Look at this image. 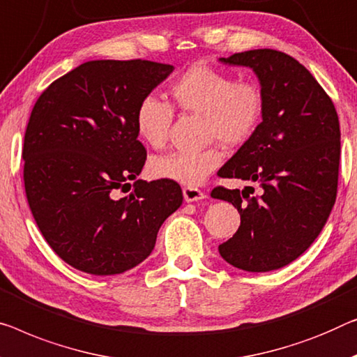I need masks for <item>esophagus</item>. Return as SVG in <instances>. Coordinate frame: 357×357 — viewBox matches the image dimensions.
<instances>
[{
  "mask_svg": "<svg viewBox=\"0 0 357 357\" xmlns=\"http://www.w3.org/2000/svg\"><path fill=\"white\" fill-rule=\"evenodd\" d=\"M183 194H184L185 202H197V200H202V199H205V197H206L204 190L192 188V185H188V188H184Z\"/></svg>",
  "mask_w": 357,
  "mask_h": 357,
  "instance_id": "obj_1",
  "label": "esophagus"
}]
</instances>
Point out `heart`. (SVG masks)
I'll use <instances>...</instances> for the list:
<instances>
[{"label":"heart","mask_w":357,"mask_h":357,"mask_svg":"<svg viewBox=\"0 0 357 357\" xmlns=\"http://www.w3.org/2000/svg\"><path fill=\"white\" fill-rule=\"evenodd\" d=\"M169 98L179 110L202 116L205 139L241 147L253 139L264 115V91L255 78H237L208 63L197 62L169 83ZM173 109L155 96H146L135 112L139 139L152 149L168 142ZM222 163L218 146L199 151H176L153 157L149 172L153 178L172 179L185 185L200 184Z\"/></svg>","instance_id":"b5f03b06"}]
</instances>
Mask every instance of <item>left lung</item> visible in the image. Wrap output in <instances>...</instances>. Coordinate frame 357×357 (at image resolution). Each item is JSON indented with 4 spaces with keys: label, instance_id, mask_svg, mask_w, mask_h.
<instances>
[{
    "label": "left lung",
    "instance_id": "1",
    "mask_svg": "<svg viewBox=\"0 0 357 357\" xmlns=\"http://www.w3.org/2000/svg\"><path fill=\"white\" fill-rule=\"evenodd\" d=\"M220 61L253 68L266 105L253 139L218 172L248 183L243 190H211L241 213L237 232L218 250L238 269L268 273L305 253L331 215L338 185V115L311 72L285 52L252 50ZM252 183L260 185L258 193Z\"/></svg>",
    "mask_w": 357,
    "mask_h": 357
}]
</instances>
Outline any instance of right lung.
<instances>
[{
  "label": "right lung",
  "mask_w": 357,
  "mask_h": 357,
  "mask_svg": "<svg viewBox=\"0 0 357 357\" xmlns=\"http://www.w3.org/2000/svg\"><path fill=\"white\" fill-rule=\"evenodd\" d=\"M172 72L142 59L89 61L35 102L22 149L26 200L43 237L72 268L94 275L135 268L183 204L176 181L136 179L147 152L135 112Z\"/></svg>",
  "instance_id": "add662e5"
}]
</instances>
